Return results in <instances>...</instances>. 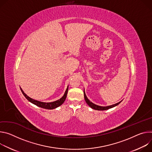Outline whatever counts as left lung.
<instances>
[{
	"instance_id": "obj_1",
	"label": "left lung",
	"mask_w": 152,
	"mask_h": 152,
	"mask_svg": "<svg viewBox=\"0 0 152 152\" xmlns=\"http://www.w3.org/2000/svg\"><path fill=\"white\" fill-rule=\"evenodd\" d=\"M84 96H85V101L87 103V104L92 109H95V110H107V109H109L112 107H113L117 105H118L121 102L118 103H116L115 104H113V105H111V106H106V107H102V106H97L94 103H92L91 102H90V101L88 99V98H87L85 93V91H84Z\"/></svg>"
}]
</instances>
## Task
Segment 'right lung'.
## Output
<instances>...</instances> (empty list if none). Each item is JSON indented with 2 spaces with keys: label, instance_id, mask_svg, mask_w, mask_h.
<instances>
[{
  "label": "right lung",
  "instance_id": "add662e5",
  "mask_svg": "<svg viewBox=\"0 0 152 152\" xmlns=\"http://www.w3.org/2000/svg\"><path fill=\"white\" fill-rule=\"evenodd\" d=\"M22 94H23V95L25 96V98L30 102L31 103H33L34 104H35L40 107L42 108H44L46 109H55L60 106H61L65 101L66 98V96H67V91H68V87L67 88L66 91L64 94V95L63 96V97H61L60 99L56 101V102H51V103H43V102H39V101L35 100V99H33L32 98H31L30 97H29L28 96H27L24 92L22 91V89H20Z\"/></svg>",
  "mask_w": 152,
  "mask_h": 152
}]
</instances>
